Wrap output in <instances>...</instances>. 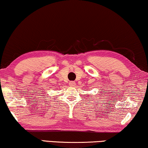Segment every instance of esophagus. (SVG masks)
Instances as JSON below:
<instances>
[{"label":"esophagus","mask_w":148,"mask_h":148,"mask_svg":"<svg viewBox=\"0 0 148 148\" xmlns=\"http://www.w3.org/2000/svg\"><path fill=\"white\" fill-rule=\"evenodd\" d=\"M69 84L70 86H76V82H74V81H70Z\"/></svg>","instance_id":"34e87169"}]
</instances>
